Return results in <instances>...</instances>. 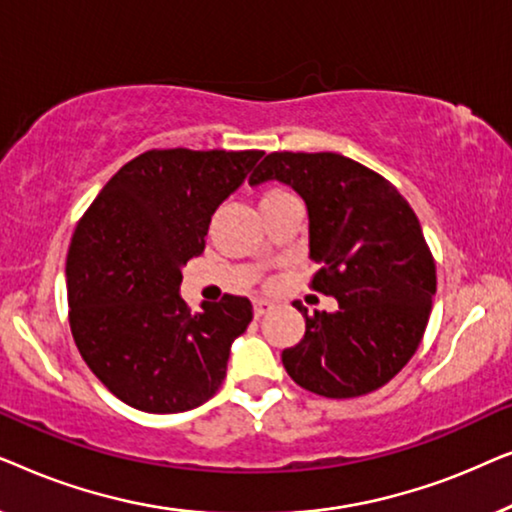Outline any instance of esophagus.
I'll list each match as a JSON object with an SVG mask.
<instances>
[{
  "instance_id": "obj_1",
  "label": "esophagus",
  "mask_w": 512,
  "mask_h": 512,
  "mask_svg": "<svg viewBox=\"0 0 512 512\" xmlns=\"http://www.w3.org/2000/svg\"><path fill=\"white\" fill-rule=\"evenodd\" d=\"M272 310V303L270 300H254V314L256 317H263L265 312Z\"/></svg>"
}]
</instances>
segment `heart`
Wrapping results in <instances>:
<instances>
[{
    "instance_id": "heart-1",
    "label": "heart",
    "mask_w": 512,
    "mask_h": 512,
    "mask_svg": "<svg viewBox=\"0 0 512 512\" xmlns=\"http://www.w3.org/2000/svg\"><path fill=\"white\" fill-rule=\"evenodd\" d=\"M286 191H282V188H277V186H265V188H261V191H258V207H270V205H275L277 200H282V198H286Z\"/></svg>"
}]
</instances>
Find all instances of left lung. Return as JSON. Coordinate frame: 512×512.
<instances>
[{
  "mask_svg": "<svg viewBox=\"0 0 512 512\" xmlns=\"http://www.w3.org/2000/svg\"><path fill=\"white\" fill-rule=\"evenodd\" d=\"M277 179L305 200L310 289L338 310L307 314L305 335L282 352L291 380L326 398L380 389L417 352L436 293V261L417 214L396 186L340 153L275 151L249 184Z\"/></svg>",
  "mask_w": 512,
  "mask_h": 512,
  "instance_id": "1",
  "label": "left lung"
}]
</instances>
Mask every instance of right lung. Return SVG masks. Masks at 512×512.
<instances>
[{
	"label": "right lung",
	"mask_w": 512,
	"mask_h": 512,
	"mask_svg": "<svg viewBox=\"0 0 512 512\" xmlns=\"http://www.w3.org/2000/svg\"><path fill=\"white\" fill-rule=\"evenodd\" d=\"M261 156L144 151L76 223L65 268L69 328L93 375L132 408L184 412L219 391L230 345L254 312L230 293L191 312L179 296L181 268L202 254L216 207Z\"/></svg>",
	"instance_id": "obj_1"
}]
</instances>
